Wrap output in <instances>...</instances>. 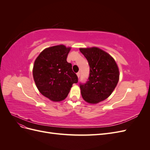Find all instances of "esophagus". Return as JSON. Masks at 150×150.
Returning <instances> with one entry per match:
<instances>
[{"mask_svg":"<svg viewBox=\"0 0 150 150\" xmlns=\"http://www.w3.org/2000/svg\"><path fill=\"white\" fill-rule=\"evenodd\" d=\"M77 76H78V78H79V76H80V72H77Z\"/></svg>","mask_w":150,"mask_h":150,"instance_id":"obj_1","label":"esophagus"}]
</instances>
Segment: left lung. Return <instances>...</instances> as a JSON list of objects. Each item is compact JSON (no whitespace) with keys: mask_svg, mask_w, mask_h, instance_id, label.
Instances as JSON below:
<instances>
[{"mask_svg":"<svg viewBox=\"0 0 150 150\" xmlns=\"http://www.w3.org/2000/svg\"><path fill=\"white\" fill-rule=\"evenodd\" d=\"M88 60L89 75L85 83H79L81 95L89 103L96 104L108 98L119 81V69L110 54L98 47L81 48Z\"/></svg>","mask_w":150,"mask_h":150,"instance_id":"8db88e82","label":"left lung"}]
</instances>
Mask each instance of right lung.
<instances>
[{
  "mask_svg": "<svg viewBox=\"0 0 150 150\" xmlns=\"http://www.w3.org/2000/svg\"><path fill=\"white\" fill-rule=\"evenodd\" d=\"M71 48L64 45L52 46L40 52L34 62L33 77L42 95L53 101L64 99L78 78L67 62Z\"/></svg>",
  "mask_w": 150,
  "mask_h": 150,
  "instance_id": "add662e5",
  "label": "right lung"
}]
</instances>
